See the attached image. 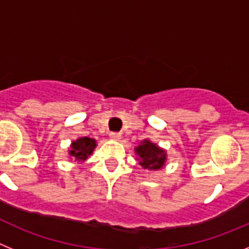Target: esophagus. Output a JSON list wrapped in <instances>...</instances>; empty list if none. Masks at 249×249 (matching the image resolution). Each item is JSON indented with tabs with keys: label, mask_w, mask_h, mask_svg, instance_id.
Wrapping results in <instances>:
<instances>
[{
	"label": "esophagus",
	"mask_w": 249,
	"mask_h": 249,
	"mask_svg": "<svg viewBox=\"0 0 249 249\" xmlns=\"http://www.w3.org/2000/svg\"><path fill=\"white\" fill-rule=\"evenodd\" d=\"M109 138H111L112 141H120L121 133L120 132H111V133H109Z\"/></svg>",
	"instance_id": "obj_1"
}]
</instances>
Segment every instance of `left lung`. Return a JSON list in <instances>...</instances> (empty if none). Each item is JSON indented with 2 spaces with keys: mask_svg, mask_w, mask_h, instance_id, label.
<instances>
[{
  "mask_svg": "<svg viewBox=\"0 0 249 249\" xmlns=\"http://www.w3.org/2000/svg\"><path fill=\"white\" fill-rule=\"evenodd\" d=\"M135 153L137 156L140 166L151 172L152 171H160L166 164V149L160 148L158 144L153 143L148 138L140 142V144L135 147Z\"/></svg>",
  "mask_w": 249,
  "mask_h": 249,
  "instance_id": "1",
  "label": "left lung"
}]
</instances>
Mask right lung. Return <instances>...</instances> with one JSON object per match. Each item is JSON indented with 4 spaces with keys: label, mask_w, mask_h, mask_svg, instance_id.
<instances>
[{
    "label": "right lung",
    "mask_w": 249,
    "mask_h": 249,
    "mask_svg": "<svg viewBox=\"0 0 249 249\" xmlns=\"http://www.w3.org/2000/svg\"><path fill=\"white\" fill-rule=\"evenodd\" d=\"M97 147V141L89 137H80L72 141L68 147V155L73 157L77 162H85L89 156H92L94 148Z\"/></svg>",
    "instance_id": "add662e5"
}]
</instances>
